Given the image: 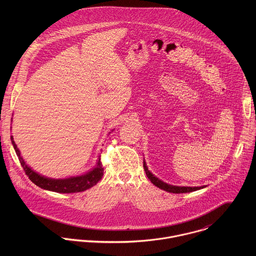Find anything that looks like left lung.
Segmentation results:
<instances>
[{
    "label": "left lung",
    "mask_w": 256,
    "mask_h": 256,
    "mask_svg": "<svg viewBox=\"0 0 256 256\" xmlns=\"http://www.w3.org/2000/svg\"><path fill=\"white\" fill-rule=\"evenodd\" d=\"M144 170L146 172V176H148V178L150 180V182L152 183L154 185H156V187L164 190V191H168V192H170V193H188V192H192V191H196V190H199V189H202L204 187H206V185H203V186H195V187H190V186H176V185H172V184H168V183L164 182L162 180H160V178H158L156 176H154L148 168L146 166V162L144 160Z\"/></svg>",
    "instance_id": "8db88e82"
}]
</instances>
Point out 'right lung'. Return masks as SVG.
I'll return each instance as SVG.
<instances>
[{"mask_svg":"<svg viewBox=\"0 0 256 256\" xmlns=\"http://www.w3.org/2000/svg\"><path fill=\"white\" fill-rule=\"evenodd\" d=\"M12 144L14 146V148L16 152V156L20 160V162L22 166L24 168L26 176L28 178L37 185L38 187L49 190V191H54L58 193H76V192H82L84 191L94 185H96L98 182L104 176V168L100 162V156H98V158L96 160V164L88 172L82 174V176H71L67 178H47L44 176L39 174L36 172H34L22 158L20 152L18 150V146L16 145L12 136L10 137Z\"/></svg>","mask_w":256,"mask_h":256,"instance_id":"right-lung-1","label":"right lung"}]
</instances>
